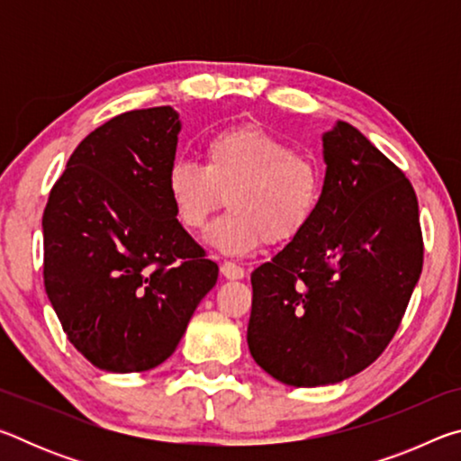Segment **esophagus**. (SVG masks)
I'll return each instance as SVG.
<instances>
[{"label":"esophagus","mask_w":461,"mask_h":461,"mask_svg":"<svg viewBox=\"0 0 461 461\" xmlns=\"http://www.w3.org/2000/svg\"><path fill=\"white\" fill-rule=\"evenodd\" d=\"M221 275L228 278V280H240V278H244V268L241 267H238V264H233V262H223L221 264Z\"/></svg>","instance_id":"34e87169"}]
</instances>
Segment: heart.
Masks as SVG:
<instances>
[{
    "instance_id": "obj_1",
    "label": "heart",
    "mask_w": 461,
    "mask_h": 461,
    "mask_svg": "<svg viewBox=\"0 0 461 461\" xmlns=\"http://www.w3.org/2000/svg\"><path fill=\"white\" fill-rule=\"evenodd\" d=\"M325 173L313 154L256 123L223 128L203 142V167L175 162L167 194L183 228L199 231L228 197L231 212L207 231V244L244 256L264 240L285 244L307 228L323 197Z\"/></svg>"
}]
</instances>
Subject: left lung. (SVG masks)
<instances>
[{"instance_id": "1", "label": "left lung", "mask_w": 461, "mask_h": 461, "mask_svg": "<svg viewBox=\"0 0 461 461\" xmlns=\"http://www.w3.org/2000/svg\"><path fill=\"white\" fill-rule=\"evenodd\" d=\"M325 185L313 220L252 272L249 354L288 386H327L376 360L423 268L409 178L360 130L321 136Z\"/></svg>"}]
</instances>
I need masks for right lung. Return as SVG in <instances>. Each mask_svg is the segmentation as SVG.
<instances>
[{
  "instance_id": "obj_1",
  "label": "right lung",
  "mask_w": 461,
  "mask_h": 461,
  "mask_svg": "<svg viewBox=\"0 0 461 461\" xmlns=\"http://www.w3.org/2000/svg\"><path fill=\"white\" fill-rule=\"evenodd\" d=\"M181 128L170 105L105 122L75 148L46 203V294L68 341L105 372L173 356L217 283L220 268L167 194Z\"/></svg>"
}]
</instances>
